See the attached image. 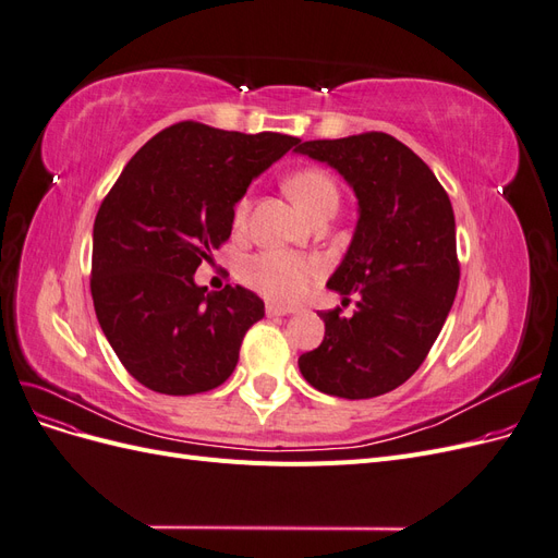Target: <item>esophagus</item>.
<instances>
[{
    "mask_svg": "<svg viewBox=\"0 0 558 558\" xmlns=\"http://www.w3.org/2000/svg\"><path fill=\"white\" fill-rule=\"evenodd\" d=\"M293 310H286V307H279V305H272V302H267L265 305V314L267 316H286V314H291Z\"/></svg>",
    "mask_w": 558,
    "mask_h": 558,
    "instance_id": "esophagus-1",
    "label": "esophagus"
}]
</instances>
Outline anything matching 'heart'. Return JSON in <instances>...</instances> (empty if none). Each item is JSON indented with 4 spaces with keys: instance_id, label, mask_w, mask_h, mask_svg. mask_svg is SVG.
<instances>
[{
    "instance_id": "1",
    "label": "heart",
    "mask_w": 558,
    "mask_h": 558,
    "mask_svg": "<svg viewBox=\"0 0 558 558\" xmlns=\"http://www.w3.org/2000/svg\"><path fill=\"white\" fill-rule=\"evenodd\" d=\"M286 191L293 197L295 205L314 216L328 202H337V185L328 172L318 167H305V170L293 172L286 179ZM248 214V199H240L234 207V221L242 223ZM320 272V265L314 258L300 256L295 251L286 248H267L251 256L242 265V279L258 291L267 300L289 302L300 300L305 295L310 281Z\"/></svg>"
}]
</instances>
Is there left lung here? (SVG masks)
Masks as SVG:
<instances>
[{"instance_id":"obj_1","label":"left lung","mask_w":558,"mask_h":558,"mask_svg":"<svg viewBox=\"0 0 558 558\" xmlns=\"http://www.w3.org/2000/svg\"><path fill=\"white\" fill-rule=\"evenodd\" d=\"M340 172L359 197V223L328 289L356 310L318 312L326 337L298 359L320 393L361 400L393 391L426 361L459 289L447 191L412 148L386 132L295 144Z\"/></svg>"}]
</instances>
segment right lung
I'll return each instance as SVG.
<instances>
[{"instance_id":"1","label":"right lung","mask_w":558,"mask_h":558,"mask_svg":"<svg viewBox=\"0 0 558 558\" xmlns=\"http://www.w3.org/2000/svg\"><path fill=\"white\" fill-rule=\"evenodd\" d=\"M295 144L183 121L148 140L105 197L93 228L95 314L150 391L205 393L232 375L265 305L242 286L209 293L193 277L230 238L248 183Z\"/></svg>"}]
</instances>
